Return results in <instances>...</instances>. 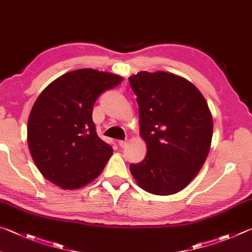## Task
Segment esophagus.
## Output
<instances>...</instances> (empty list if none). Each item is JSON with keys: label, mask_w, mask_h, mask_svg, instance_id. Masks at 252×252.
<instances>
[{"label": "esophagus", "mask_w": 252, "mask_h": 252, "mask_svg": "<svg viewBox=\"0 0 252 252\" xmlns=\"http://www.w3.org/2000/svg\"><path fill=\"white\" fill-rule=\"evenodd\" d=\"M126 144H127V140H120V141H119V146L121 148H126Z\"/></svg>", "instance_id": "esophagus-1"}]
</instances>
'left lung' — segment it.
Returning a JSON list of instances; mask_svg holds the SVG:
<instances>
[{
    "instance_id": "left-lung-1",
    "label": "left lung",
    "mask_w": 252,
    "mask_h": 252,
    "mask_svg": "<svg viewBox=\"0 0 252 252\" xmlns=\"http://www.w3.org/2000/svg\"><path fill=\"white\" fill-rule=\"evenodd\" d=\"M129 82L148 147L130 171L148 192L177 193L197 176L210 150L213 122L207 101L189 81L163 71L139 72Z\"/></svg>"
}]
</instances>
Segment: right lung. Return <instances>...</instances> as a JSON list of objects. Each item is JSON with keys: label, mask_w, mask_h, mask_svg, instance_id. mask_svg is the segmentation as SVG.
<instances>
[{"label": "right lung", "mask_w": 252, "mask_h": 252, "mask_svg": "<svg viewBox=\"0 0 252 252\" xmlns=\"http://www.w3.org/2000/svg\"><path fill=\"white\" fill-rule=\"evenodd\" d=\"M122 80L108 72L80 69L54 80L37 97L29 117L28 143L49 181L71 190L100 176L113 149L96 134L93 105Z\"/></svg>", "instance_id": "right-lung-1"}]
</instances>
